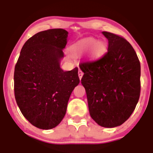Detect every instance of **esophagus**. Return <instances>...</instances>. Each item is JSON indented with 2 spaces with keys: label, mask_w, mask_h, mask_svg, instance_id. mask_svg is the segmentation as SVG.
Instances as JSON below:
<instances>
[{
  "label": "esophagus",
  "mask_w": 153,
  "mask_h": 153,
  "mask_svg": "<svg viewBox=\"0 0 153 153\" xmlns=\"http://www.w3.org/2000/svg\"><path fill=\"white\" fill-rule=\"evenodd\" d=\"M83 72H82L80 70H78V76H79L80 80H81V78H82V77H83Z\"/></svg>",
  "instance_id": "34e87169"
}]
</instances>
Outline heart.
Wrapping results in <instances>:
<instances>
[{
  "label": "heart",
  "instance_id": "b5f03b06",
  "mask_svg": "<svg viewBox=\"0 0 153 153\" xmlns=\"http://www.w3.org/2000/svg\"><path fill=\"white\" fill-rule=\"evenodd\" d=\"M92 46L94 47L92 48L91 55L95 57L102 56L106 50V44L105 43V42H97V40L93 38H85V39L78 41V43L74 45L72 49L73 51H86L91 48Z\"/></svg>",
  "mask_w": 153,
  "mask_h": 153
}]
</instances>
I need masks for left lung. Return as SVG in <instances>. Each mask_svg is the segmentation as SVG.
<instances>
[{"mask_svg":"<svg viewBox=\"0 0 153 153\" xmlns=\"http://www.w3.org/2000/svg\"><path fill=\"white\" fill-rule=\"evenodd\" d=\"M108 40L102 57L80 65L81 79L91 117L99 125L114 128L123 124L134 112L140 96V62L123 37L102 32Z\"/></svg>","mask_w":153,"mask_h":153,"instance_id":"1","label":"left lung"}]
</instances>
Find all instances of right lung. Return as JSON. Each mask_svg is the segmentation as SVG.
Returning a JSON list of instances; mask_svg holds the SVG:
<instances>
[{"mask_svg": "<svg viewBox=\"0 0 153 153\" xmlns=\"http://www.w3.org/2000/svg\"><path fill=\"white\" fill-rule=\"evenodd\" d=\"M68 32H39L24 44L14 68V95L25 118L38 128L56 127L65 117L68 100L80 83L78 68L64 71L60 61Z\"/></svg>", "mask_w": 153, "mask_h": 153, "instance_id": "obj_1", "label": "right lung"}]
</instances>
